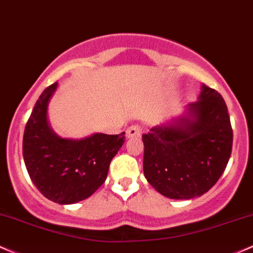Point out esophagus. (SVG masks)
I'll list each match as a JSON object with an SVG mask.
<instances>
[{
	"mask_svg": "<svg viewBox=\"0 0 253 253\" xmlns=\"http://www.w3.org/2000/svg\"><path fill=\"white\" fill-rule=\"evenodd\" d=\"M142 132V129L140 126H137V124H135V126H131L127 127L126 130V137H137V136H140Z\"/></svg>",
	"mask_w": 253,
	"mask_h": 253,
	"instance_id": "esophagus-1",
	"label": "esophagus"
}]
</instances>
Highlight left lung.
I'll list each match as a JSON object with an SVG mask.
<instances>
[{
	"label": "left lung",
	"instance_id": "1",
	"mask_svg": "<svg viewBox=\"0 0 253 253\" xmlns=\"http://www.w3.org/2000/svg\"><path fill=\"white\" fill-rule=\"evenodd\" d=\"M188 112L191 118L142 135L144 177L173 200H189L211 190L225 171L233 144L231 119L217 90L202 84Z\"/></svg>",
	"mask_w": 253,
	"mask_h": 253
}]
</instances>
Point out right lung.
Segmentation results:
<instances>
[{
  "mask_svg": "<svg viewBox=\"0 0 253 253\" xmlns=\"http://www.w3.org/2000/svg\"><path fill=\"white\" fill-rule=\"evenodd\" d=\"M57 82L44 89L25 126L22 155L36 188L59 204L89 197L104 184L110 163L126 142L118 135L94 134L84 140H65L47 126L46 109Z\"/></svg>",
  "mask_w": 253,
  "mask_h": 253,
  "instance_id": "add662e5",
  "label": "right lung"
}]
</instances>
